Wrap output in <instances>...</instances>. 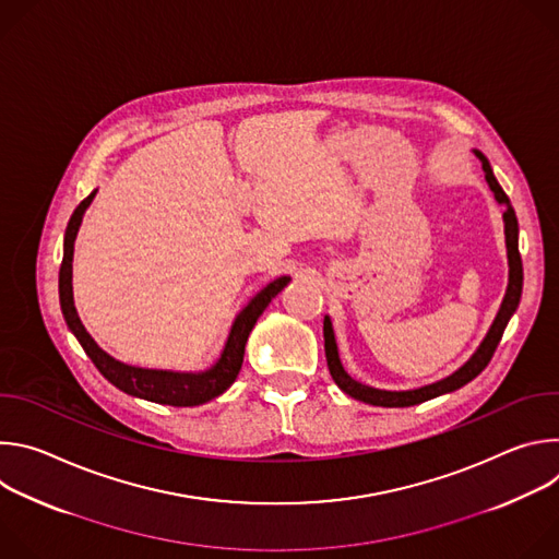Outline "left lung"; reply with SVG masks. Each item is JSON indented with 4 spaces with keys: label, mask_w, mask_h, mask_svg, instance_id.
<instances>
[{
    "label": "left lung",
    "mask_w": 559,
    "mask_h": 559,
    "mask_svg": "<svg viewBox=\"0 0 559 559\" xmlns=\"http://www.w3.org/2000/svg\"><path fill=\"white\" fill-rule=\"evenodd\" d=\"M475 154L483 162L485 179H487L489 188L493 190L498 203H502L507 207V212H504V234H507V254H509V287H507V294H504V300L500 305V311L496 316V321H493L487 338L483 341V345L477 347V352L471 356V360L466 365H462L449 378H444L440 382H433V384H427V386H420V389H414V391H380V389H373V386L356 382L343 369L341 358H338V347H336L334 330H332V321H330V316H325L323 336H325V356H328L330 373H332L334 382L347 395L356 397V401H362V403L373 405V407H412V405H420L425 401H431V397H436V395H442V393H449V391H455V389L464 386L466 382H471L477 373H480L491 362V358L496 354V347L502 341V334H504V328L509 323V318L518 309V302H520V296H522V278H524V274H522V259H520V250H518V218H515V212L511 207L509 197L504 194V190L500 188L498 179L493 177V170H491V166L487 162V156L483 152H475Z\"/></svg>",
    "instance_id": "obj_1"
}]
</instances>
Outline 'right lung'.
Wrapping results in <instances>:
<instances>
[{"label": "right lung", "instance_id": "obj_1", "mask_svg": "<svg viewBox=\"0 0 559 559\" xmlns=\"http://www.w3.org/2000/svg\"><path fill=\"white\" fill-rule=\"evenodd\" d=\"M97 190L91 192L82 203L76 205L72 212L68 227H66V238H63V261L59 270V300H61V311L70 332L76 336V341L82 343L84 352L91 356L95 367L102 371V376L112 382L117 389L143 397V401L158 403V405H173V407H197L203 405L212 397L221 395L241 371L243 365V354H246V343L257 325L259 316L265 311V307L272 302V298L289 283V276H281L272 281L267 287H263L248 307L236 316V321L229 330L227 343L223 347L221 358L205 371L201 373H177V371H156V369H141V367H130L112 356H108L86 332L82 325L74 309L72 300V252H74V238L76 229L82 225L86 207L93 203Z\"/></svg>", "mask_w": 559, "mask_h": 559}]
</instances>
